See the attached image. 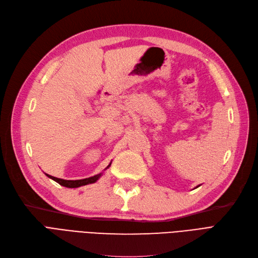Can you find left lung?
Here are the masks:
<instances>
[{
  "label": "left lung",
  "instance_id": "1",
  "mask_svg": "<svg viewBox=\"0 0 258 258\" xmlns=\"http://www.w3.org/2000/svg\"><path fill=\"white\" fill-rule=\"evenodd\" d=\"M199 186H200V185H198V186H197V187H199ZM197 187H196V188H197Z\"/></svg>",
  "mask_w": 258,
  "mask_h": 258
}]
</instances>
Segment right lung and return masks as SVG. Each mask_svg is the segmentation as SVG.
I'll return each mask as SVG.
<instances>
[{
	"label": "right lung",
	"mask_w": 258,
	"mask_h": 258,
	"mask_svg": "<svg viewBox=\"0 0 258 258\" xmlns=\"http://www.w3.org/2000/svg\"><path fill=\"white\" fill-rule=\"evenodd\" d=\"M110 165H111V163L108 165L107 168L110 167ZM45 174L49 179L54 180L57 183H59L60 185H62V186L69 187V188H76V187L84 186V185H87V184L95 183L102 176V173H98V174H96V176L86 178V179H81V180H63V179H59V178H56V177H53V176H49V174H47V173H45Z\"/></svg>",
	"instance_id": "right-lung-1"
}]
</instances>
